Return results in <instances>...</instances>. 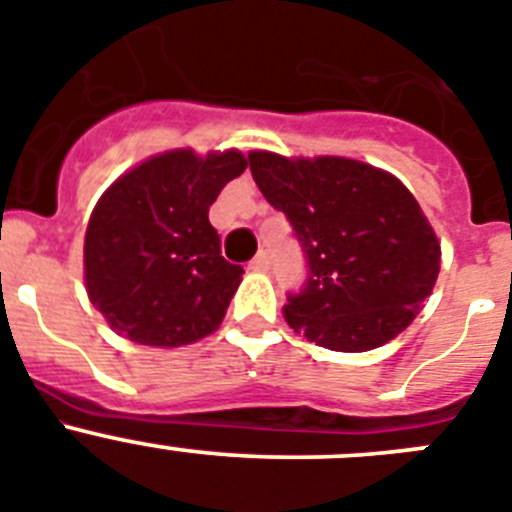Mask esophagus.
Instances as JSON below:
<instances>
[{
	"mask_svg": "<svg viewBox=\"0 0 512 512\" xmlns=\"http://www.w3.org/2000/svg\"><path fill=\"white\" fill-rule=\"evenodd\" d=\"M250 270H255V273H267V270H270V257H267V252H260V255L250 262Z\"/></svg>",
	"mask_w": 512,
	"mask_h": 512,
	"instance_id": "obj_1",
	"label": "esophagus"
}]
</instances>
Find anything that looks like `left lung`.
Wrapping results in <instances>:
<instances>
[{"instance_id":"left-lung-1","label":"left lung","mask_w":512,"mask_h":512,"mask_svg":"<svg viewBox=\"0 0 512 512\" xmlns=\"http://www.w3.org/2000/svg\"><path fill=\"white\" fill-rule=\"evenodd\" d=\"M247 160L306 252V283L283 308L290 329L334 352L395 339L431 296L441 265L439 239L413 193L349 158L252 150Z\"/></svg>"}]
</instances>
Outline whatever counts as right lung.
<instances>
[{
    "mask_svg": "<svg viewBox=\"0 0 512 512\" xmlns=\"http://www.w3.org/2000/svg\"><path fill=\"white\" fill-rule=\"evenodd\" d=\"M245 168L237 150H170L107 188L86 227L84 273L117 334L181 347L219 329L245 270L222 257L209 206Z\"/></svg>",
    "mask_w": 512,
    "mask_h": 512,
    "instance_id": "right-lung-1",
    "label": "right lung"
}]
</instances>
